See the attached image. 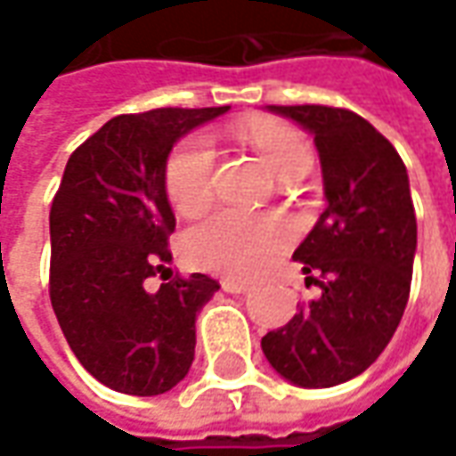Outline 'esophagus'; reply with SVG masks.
<instances>
[{
    "instance_id": "esophagus-1",
    "label": "esophagus",
    "mask_w": 456,
    "mask_h": 456,
    "mask_svg": "<svg viewBox=\"0 0 456 456\" xmlns=\"http://www.w3.org/2000/svg\"><path fill=\"white\" fill-rule=\"evenodd\" d=\"M222 290L232 292V295H242L249 290V282L247 280H237V277H224L222 280Z\"/></svg>"
}]
</instances>
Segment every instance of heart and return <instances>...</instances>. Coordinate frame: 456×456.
Returning <instances> with one entry per match:
<instances>
[{
  "mask_svg": "<svg viewBox=\"0 0 456 456\" xmlns=\"http://www.w3.org/2000/svg\"><path fill=\"white\" fill-rule=\"evenodd\" d=\"M244 135L277 179L295 164L310 161L305 141L285 126L255 123ZM166 194L171 207L183 216H197L209 207L214 197V149L209 138L191 135L176 146L166 164ZM290 237V224L275 214L216 212L186 232L183 252L201 270L247 277L259 273Z\"/></svg>",
  "mask_w": 456,
  "mask_h": 456,
  "instance_id": "1",
  "label": "heart"
}]
</instances>
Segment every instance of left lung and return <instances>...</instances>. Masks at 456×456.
<instances>
[{
	"instance_id": "obj_1",
	"label": "left lung",
	"mask_w": 456,
	"mask_h": 456,
	"mask_svg": "<svg viewBox=\"0 0 456 456\" xmlns=\"http://www.w3.org/2000/svg\"><path fill=\"white\" fill-rule=\"evenodd\" d=\"M267 110L313 135L328 204L292 255L321 297L262 338V354L285 381L330 388L361 376L399 328L416 255L409 174L396 149L351 110Z\"/></svg>"
}]
</instances>
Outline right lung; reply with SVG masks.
Segmentation results:
<instances>
[{
  "label": "right lung",
  "mask_w": 456,
  "mask_h": 456,
  "mask_svg": "<svg viewBox=\"0 0 456 456\" xmlns=\"http://www.w3.org/2000/svg\"><path fill=\"white\" fill-rule=\"evenodd\" d=\"M227 110L116 116L65 166L50 209V300L75 358L113 391L159 396L191 369L197 313L219 282L171 275L166 164L176 141ZM156 274L167 282L151 289Z\"/></svg>",
  "instance_id": "obj_1"
}]
</instances>
